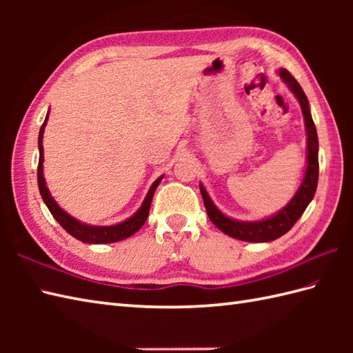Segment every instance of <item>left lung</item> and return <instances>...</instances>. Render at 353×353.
<instances>
[{
	"label": "left lung",
	"instance_id": "obj_1",
	"mask_svg": "<svg viewBox=\"0 0 353 353\" xmlns=\"http://www.w3.org/2000/svg\"><path fill=\"white\" fill-rule=\"evenodd\" d=\"M281 79L288 85L291 92L296 95V99L301 103L302 114L305 119L306 127V171L305 177L299 186L294 197L290 200V203L285 206L282 211L274 214L273 216H268L265 220L259 221H238L230 219V216L224 215L219 208L214 205L211 197L208 196L205 186L200 183V192L203 197V203L206 208V212L209 220H211L216 228H219L224 234L241 239V241L249 243H268L273 239L279 238L287 234V232L294 226L296 221L301 219L305 209L308 208L310 201L314 199V194L317 190L319 182V138L317 130L314 125L311 112H310V103L306 95L303 92L302 86L299 85V81L291 76L287 70L279 71Z\"/></svg>",
	"mask_w": 353,
	"mask_h": 353
}]
</instances>
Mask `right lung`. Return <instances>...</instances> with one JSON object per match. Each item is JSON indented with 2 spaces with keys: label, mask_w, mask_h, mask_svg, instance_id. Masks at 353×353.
Wrapping results in <instances>:
<instances>
[{
  "label": "right lung",
  "mask_w": 353,
  "mask_h": 353,
  "mask_svg": "<svg viewBox=\"0 0 353 353\" xmlns=\"http://www.w3.org/2000/svg\"><path fill=\"white\" fill-rule=\"evenodd\" d=\"M50 114V112H48ZM48 114L45 117V121L39 130V165H37V185H39V192L42 196L43 203L47 205L50 209L51 215L54 216L56 221L61 224V226L68 232L70 235H72L76 239L81 243H88V244H109V243H117L121 241V239H125L132 236L134 232H138L144 223L147 221V216L150 212V205H152L153 200V194L157 188V185L161 183L163 176L159 179H156L154 183L150 186V190L147 192V196L142 201L141 208L134 212L130 219H127L123 223L114 224V226H91V224H85L79 220L74 219L70 214H66L63 209L59 206L54 199L51 197V194L45 185V179H43V147H42V139H43V129L45 124H47Z\"/></svg>",
  "instance_id": "add662e5"
}]
</instances>
